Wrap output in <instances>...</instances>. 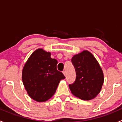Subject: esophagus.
<instances>
[{
    "mask_svg": "<svg viewBox=\"0 0 122 122\" xmlns=\"http://www.w3.org/2000/svg\"><path fill=\"white\" fill-rule=\"evenodd\" d=\"M62 73L64 74V75L65 76H66V71H65V70H64V71H62Z\"/></svg>",
    "mask_w": 122,
    "mask_h": 122,
    "instance_id": "34e87169",
    "label": "esophagus"
}]
</instances>
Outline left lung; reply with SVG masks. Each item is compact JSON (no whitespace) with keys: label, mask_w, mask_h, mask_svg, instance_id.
Listing matches in <instances>:
<instances>
[{"label":"left lung","mask_w":122,"mask_h":122,"mask_svg":"<svg viewBox=\"0 0 122 122\" xmlns=\"http://www.w3.org/2000/svg\"><path fill=\"white\" fill-rule=\"evenodd\" d=\"M71 62L76 71V80L69 84L71 93L84 100L94 99L100 92L104 81L103 71L98 62L87 51L75 55Z\"/></svg>","instance_id":"1"}]
</instances>
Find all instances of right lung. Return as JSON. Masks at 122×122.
<instances>
[{"mask_svg":"<svg viewBox=\"0 0 122 122\" xmlns=\"http://www.w3.org/2000/svg\"><path fill=\"white\" fill-rule=\"evenodd\" d=\"M55 59L51 53L38 49L34 51L22 70V81L28 94L34 100L44 102L56 92L61 80L66 77L58 71Z\"/></svg>","mask_w":122,"mask_h":122,"instance_id":"obj_1","label":"right lung"}]
</instances>
